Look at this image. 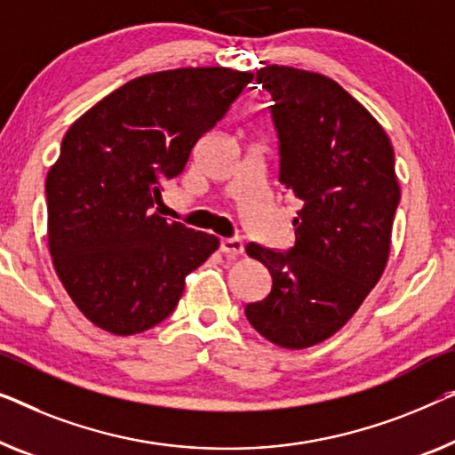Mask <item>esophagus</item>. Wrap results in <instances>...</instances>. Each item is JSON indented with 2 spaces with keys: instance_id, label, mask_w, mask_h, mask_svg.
Segmentation results:
<instances>
[{
  "instance_id": "esophagus-1",
  "label": "esophagus",
  "mask_w": 455,
  "mask_h": 455,
  "mask_svg": "<svg viewBox=\"0 0 455 455\" xmlns=\"http://www.w3.org/2000/svg\"><path fill=\"white\" fill-rule=\"evenodd\" d=\"M220 250L223 254L229 256H238L243 252V242L240 238H223L220 242Z\"/></svg>"
}]
</instances>
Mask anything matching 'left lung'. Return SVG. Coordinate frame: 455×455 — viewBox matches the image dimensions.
Here are the masks:
<instances>
[{
	"label": "left lung",
	"instance_id": "1",
	"mask_svg": "<svg viewBox=\"0 0 455 455\" xmlns=\"http://www.w3.org/2000/svg\"><path fill=\"white\" fill-rule=\"evenodd\" d=\"M256 82L273 96L279 182L304 207L289 252L246 246L273 287L243 312L273 345L307 348L339 332L384 273L400 201L394 149L370 110L331 77L267 65Z\"/></svg>",
	"mask_w": 455,
	"mask_h": 455
}]
</instances>
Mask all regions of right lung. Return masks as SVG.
Masks as SVG:
<instances>
[{
	"label": "right lung",
	"mask_w": 455,
	"mask_h": 455,
	"mask_svg": "<svg viewBox=\"0 0 455 455\" xmlns=\"http://www.w3.org/2000/svg\"><path fill=\"white\" fill-rule=\"evenodd\" d=\"M252 77L229 68L135 77L65 133L44 187L49 252L92 324L118 337L160 324L179 306L187 275L220 246L151 207Z\"/></svg>",
	"instance_id": "obj_1"
}]
</instances>
